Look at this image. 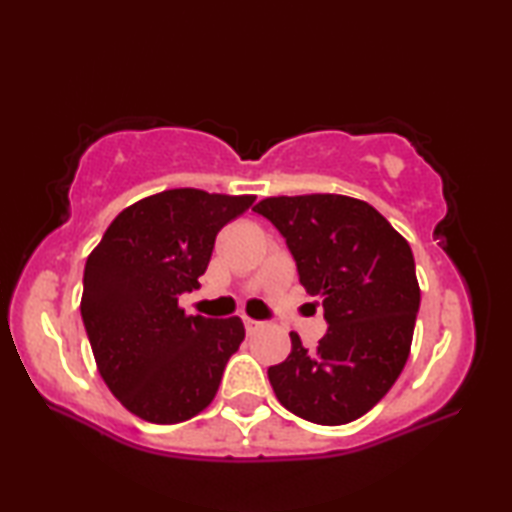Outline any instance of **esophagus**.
Returning <instances> with one entry per match:
<instances>
[{"instance_id":"esophagus-1","label":"esophagus","mask_w":512,"mask_h":512,"mask_svg":"<svg viewBox=\"0 0 512 512\" xmlns=\"http://www.w3.org/2000/svg\"><path fill=\"white\" fill-rule=\"evenodd\" d=\"M244 325H246L248 334H253V332H257L259 327H262V323H259V320H253V318H244Z\"/></svg>"}]
</instances>
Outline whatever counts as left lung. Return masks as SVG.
I'll return each instance as SVG.
<instances>
[{
    "instance_id": "left-lung-1",
    "label": "left lung",
    "mask_w": 512,
    "mask_h": 512,
    "mask_svg": "<svg viewBox=\"0 0 512 512\" xmlns=\"http://www.w3.org/2000/svg\"><path fill=\"white\" fill-rule=\"evenodd\" d=\"M253 212L287 239L300 284L323 298L327 334L268 368L277 400L298 418L348 424L368 413L409 359L420 287L411 246L375 207L341 194L273 196Z\"/></svg>"
}]
</instances>
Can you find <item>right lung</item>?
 <instances>
[{"mask_svg":"<svg viewBox=\"0 0 512 512\" xmlns=\"http://www.w3.org/2000/svg\"><path fill=\"white\" fill-rule=\"evenodd\" d=\"M253 203L255 196L167 189L126 207L85 262L81 316L94 361L137 418L185 422L219 391L244 323L187 316L178 298L198 287L219 230Z\"/></svg>","mask_w":512,"mask_h":512,"instance_id":"1","label":"right lung"}]
</instances>
